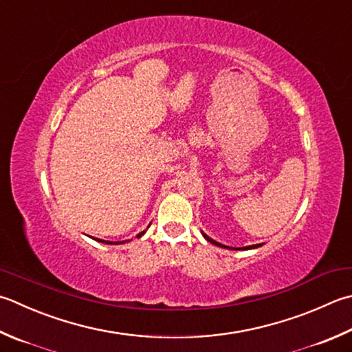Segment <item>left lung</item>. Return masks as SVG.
Returning a JSON list of instances; mask_svg holds the SVG:
<instances>
[{
  "instance_id": "8db88e82",
  "label": "left lung",
  "mask_w": 352,
  "mask_h": 352,
  "mask_svg": "<svg viewBox=\"0 0 352 352\" xmlns=\"http://www.w3.org/2000/svg\"><path fill=\"white\" fill-rule=\"evenodd\" d=\"M203 236L206 238V239H208L209 241V243H212V244H215V245H219V247H226V245H223V244H219V243H217V241H213V239H210L208 235H204V233H203ZM261 244H256V245H249V247H244V249H247V250H249V249H256V247H259ZM226 249H230V247H226ZM232 250H236V249H232Z\"/></svg>"
}]
</instances>
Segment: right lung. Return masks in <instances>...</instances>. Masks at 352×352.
I'll return each mask as SVG.
<instances>
[{
    "label": "right lung",
    "instance_id": "right-lung-1",
    "mask_svg": "<svg viewBox=\"0 0 352 352\" xmlns=\"http://www.w3.org/2000/svg\"><path fill=\"white\" fill-rule=\"evenodd\" d=\"M143 233H144V232H142V233H139V235H137V236H139V238H140V236H142V235H143ZM98 241H100V239H98ZM102 243H105V244H113V243H108V241H102ZM114 244H119V243H114Z\"/></svg>",
    "mask_w": 352,
    "mask_h": 352
}]
</instances>
